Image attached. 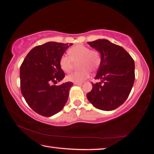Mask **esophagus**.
I'll use <instances>...</instances> for the list:
<instances>
[{
	"mask_svg": "<svg viewBox=\"0 0 154 154\" xmlns=\"http://www.w3.org/2000/svg\"><path fill=\"white\" fill-rule=\"evenodd\" d=\"M82 84V83H77V82L74 83V85H80Z\"/></svg>",
	"mask_w": 154,
	"mask_h": 154,
	"instance_id": "34e87169",
	"label": "esophagus"
}]
</instances>
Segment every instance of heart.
I'll use <instances>...</instances> for the list:
<instances>
[{
	"instance_id": "1",
	"label": "heart",
	"mask_w": 154,
	"mask_h": 154,
	"mask_svg": "<svg viewBox=\"0 0 154 154\" xmlns=\"http://www.w3.org/2000/svg\"><path fill=\"white\" fill-rule=\"evenodd\" d=\"M69 56L63 55L60 59V66L65 72L71 71L73 62H80L79 69L82 71L73 72L66 77L69 82L82 83L90 76V71L94 72L98 69L101 62L100 52L90 49L88 47L77 45L68 51Z\"/></svg>"
}]
</instances>
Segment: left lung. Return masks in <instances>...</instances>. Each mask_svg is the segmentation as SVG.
Returning a JSON list of instances; mask_svg holds the SVG:
<instances>
[{
    "mask_svg": "<svg viewBox=\"0 0 154 154\" xmlns=\"http://www.w3.org/2000/svg\"><path fill=\"white\" fill-rule=\"evenodd\" d=\"M88 43L100 52L101 62L95 77L100 82L92 83V90L87 98L96 108L114 110L126 101L131 92L135 79L134 60L122 47L106 39Z\"/></svg>",
    "mask_w": 154,
    "mask_h": 154,
    "instance_id": "obj_1",
    "label": "left lung"
}]
</instances>
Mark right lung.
Segmentation results:
<instances>
[{"label":"right lung","instance_id":"add662e5","mask_svg":"<svg viewBox=\"0 0 154 154\" xmlns=\"http://www.w3.org/2000/svg\"><path fill=\"white\" fill-rule=\"evenodd\" d=\"M72 44L48 42L36 46L21 65V92L30 107L41 116L51 117L58 113L67 102L73 83H54L64 78L60 59Z\"/></svg>","mask_w":154,"mask_h":154}]
</instances>
